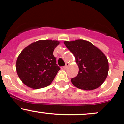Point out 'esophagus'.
I'll use <instances>...</instances> for the list:
<instances>
[{
	"instance_id": "esophagus-1",
	"label": "esophagus",
	"mask_w": 124,
	"mask_h": 124,
	"mask_svg": "<svg viewBox=\"0 0 124 124\" xmlns=\"http://www.w3.org/2000/svg\"><path fill=\"white\" fill-rule=\"evenodd\" d=\"M69 64L68 62H67V63L66 64V65H65V66H64V67H63V68L64 69H66L67 68V67H68V66H69Z\"/></svg>"
}]
</instances>
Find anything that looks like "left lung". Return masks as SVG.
Masks as SVG:
<instances>
[{
    "mask_svg": "<svg viewBox=\"0 0 124 124\" xmlns=\"http://www.w3.org/2000/svg\"><path fill=\"white\" fill-rule=\"evenodd\" d=\"M65 45L75 57L78 75L71 79L78 88L93 90L102 85L109 71V62L104 53L90 42L78 39L64 41Z\"/></svg>",
    "mask_w": 124,
    "mask_h": 124,
    "instance_id": "8db88e82",
    "label": "left lung"
}]
</instances>
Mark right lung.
<instances>
[{
	"instance_id": "1",
	"label": "right lung",
	"mask_w": 124,
	"mask_h": 124,
	"mask_svg": "<svg viewBox=\"0 0 124 124\" xmlns=\"http://www.w3.org/2000/svg\"><path fill=\"white\" fill-rule=\"evenodd\" d=\"M60 42L40 40L25 48L18 57L16 70L25 85L33 89L46 87L51 84L59 70L53 55Z\"/></svg>"
}]
</instances>
